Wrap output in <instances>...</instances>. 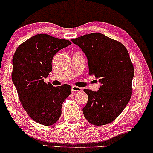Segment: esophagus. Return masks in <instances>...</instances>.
I'll use <instances>...</instances> for the list:
<instances>
[{
	"instance_id": "34e87169",
	"label": "esophagus",
	"mask_w": 153,
	"mask_h": 153,
	"mask_svg": "<svg viewBox=\"0 0 153 153\" xmlns=\"http://www.w3.org/2000/svg\"><path fill=\"white\" fill-rule=\"evenodd\" d=\"M71 91L73 92H77V91H82V88L76 87V86H72Z\"/></svg>"
}]
</instances>
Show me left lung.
Returning a JSON list of instances; mask_svg holds the SVG:
<instances>
[{
  "mask_svg": "<svg viewBox=\"0 0 153 153\" xmlns=\"http://www.w3.org/2000/svg\"><path fill=\"white\" fill-rule=\"evenodd\" d=\"M87 56L89 74L101 85L97 91L84 89L87 94L82 111L95 126L112 122L126 107L132 96L134 70L128 51L121 43L94 33L71 39Z\"/></svg>",
  "mask_w": 153,
  "mask_h": 153,
  "instance_id": "8db88e82",
  "label": "left lung"
}]
</instances>
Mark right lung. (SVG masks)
<instances>
[{
	"instance_id": "obj_1",
	"label": "right lung",
	"mask_w": 153,
	"mask_h": 153,
	"mask_svg": "<svg viewBox=\"0 0 153 153\" xmlns=\"http://www.w3.org/2000/svg\"><path fill=\"white\" fill-rule=\"evenodd\" d=\"M71 44L68 40L39 34L21 44L13 56L12 79L21 105L34 121L44 126L57 121L63 102L71 92L68 85L53 87L44 82L52 71L54 55Z\"/></svg>"
}]
</instances>
